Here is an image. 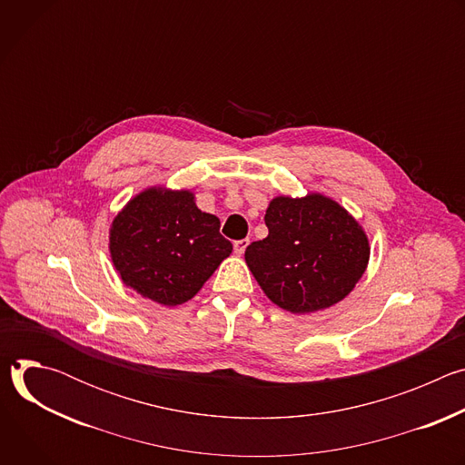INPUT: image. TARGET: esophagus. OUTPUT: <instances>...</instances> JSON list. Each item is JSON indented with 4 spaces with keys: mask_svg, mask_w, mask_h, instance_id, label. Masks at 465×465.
<instances>
[{
    "mask_svg": "<svg viewBox=\"0 0 465 465\" xmlns=\"http://www.w3.org/2000/svg\"><path fill=\"white\" fill-rule=\"evenodd\" d=\"M248 239H239V241H235L233 242V250H235V253L237 255H242L244 253V250H246V246H248Z\"/></svg>",
    "mask_w": 465,
    "mask_h": 465,
    "instance_id": "1",
    "label": "esophagus"
}]
</instances>
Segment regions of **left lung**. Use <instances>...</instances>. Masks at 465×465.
Wrapping results in <instances>:
<instances>
[{
	"label": "left lung",
	"mask_w": 465,
	"mask_h": 465,
	"mask_svg": "<svg viewBox=\"0 0 465 465\" xmlns=\"http://www.w3.org/2000/svg\"><path fill=\"white\" fill-rule=\"evenodd\" d=\"M264 224L269 235L250 242L244 259L264 294L282 309L303 314L331 307L362 278L368 239L331 198L278 196Z\"/></svg>",
	"instance_id": "left-lung-1"
}]
</instances>
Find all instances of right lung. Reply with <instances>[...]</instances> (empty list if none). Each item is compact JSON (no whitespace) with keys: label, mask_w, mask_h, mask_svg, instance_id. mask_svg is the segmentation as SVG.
<instances>
[{"label":"right lung","mask_w":465,"mask_h":465,"mask_svg":"<svg viewBox=\"0 0 465 465\" xmlns=\"http://www.w3.org/2000/svg\"><path fill=\"white\" fill-rule=\"evenodd\" d=\"M193 198L189 191L147 189L112 223L110 253L121 280L162 305L191 300L232 253L221 221Z\"/></svg>","instance_id":"obj_1"}]
</instances>
